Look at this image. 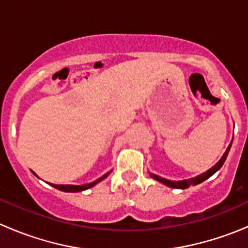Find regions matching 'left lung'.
Returning a JSON list of instances; mask_svg holds the SVG:
<instances>
[{
  "label": "left lung",
  "instance_id": "left-lung-1",
  "mask_svg": "<svg viewBox=\"0 0 248 248\" xmlns=\"http://www.w3.org/2000/svg\"><path fill=\"white\" fill-rule=\"evenodd\" d=\"M232 142H233V141H232ZM232 142H231V144L228 145V148H227V150H226V153H224V154H223V156L221 157V160H219V161L216 163V165L214 166V167H211L210 170H206L205 173H202V174L198 175V177L191 178V179H186V180H180V181L167 180V179H165V178L159 177V175L153 174V173H150V177H152L153 179H155V180L160 181V183H162L163 185L170 186V187H173V188H187V187H190L191 185H198V184L203 183L204 180H206V179H208V178H210L213 174H215V173L217 172L219 168H221L222 166H223V163H224V161H226L227 156H228L229 150H231Z\"/></svg>",
  "mask_w": 248,
  "mask_h": 248
}]
</instances>
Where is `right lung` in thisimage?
<instances>
[{
    "instance_id": "right-lung-1",
    "label": "right lung",
    "mask_w": 248,
    "mask_h": 248,
    "mask_svg": "<svg viewBox=\"0 0 248 248\" xmlns=\"http://www.w3.org/2000/svg\"><path fill=\"white\" fill-rule=\"evenodd\" d=\"M34 173V172H33ZM35 174V173H34ZM109 174L108 173H106V174H104L103 177L99 178V179H96L95 181H93V183H89V184H85V185H55V184H51V186H53V187L58 188V190L61 191H64V192H81V191H85V190H88V188L93 187L94 185H96L98 183H100L101 180H104L107 175Z\"/></svg>"
}]
</instances>
